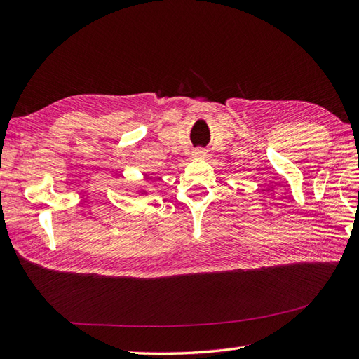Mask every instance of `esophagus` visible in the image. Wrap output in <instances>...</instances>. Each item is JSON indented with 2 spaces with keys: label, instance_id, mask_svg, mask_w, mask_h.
<instances>
[{
  "label": "esophagus",
  "instance_id": "34e87169",
  "mask_svg": "<svg viewBox=\"0 0 359 359\" xmlns=\"http://www.w3.org/2000/svg\"><path fill=\"white\" fill-rule=\"evenodd\" d=\"M192 154H194V158H205L206 150L205 149H196L194 151H192Z\"/></svg>",
  "mask_w": 359,
  "mask_h": 359
}]
</instances>
